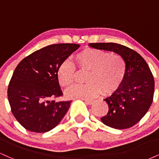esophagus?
<instances>
[{"label":"esophagus","instance_id":"1","mask_svg":"<svg viewBox=\"0 0 159 159\" xmlns=\"http://www.w3.org/2000/svg\"><path fill=\"white\" fill-rule=\"evenodd\" d=\"M83 100H84L85 103L87 104V105H92L93 102V100H88V99H83Z\"/></svg>","mask_w":159,"mask_h":159}]
</instances>
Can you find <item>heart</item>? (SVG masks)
<instances>
[{"label": "heart", "instance_id": "heart-1", "mask_svg": "<svg viewBox=\"0 0 159 159\" xmlns=\"http://www.w3.org/2000/svg\"><path fill=\"white\" fill-rule=\"evenodd\" d=\"M77 67L86 72L84 85H75L66 92L67 97L89 99L102 92L104 96L113 94L120 89L126 75V63L116 53L93 48H86L75 56ZM77 75L75 65L69 61L60 64L57 71L58 82L63 88L74 84Z\"/></svg>", "mask_w": 159, "mask_h": 159}]
</instances>
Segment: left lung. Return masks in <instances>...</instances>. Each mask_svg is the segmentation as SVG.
I'll use <instances>...</instances> for the list:
<instances>
[{
	"label": "left lung",
	"instance_id": "1",
	"mask_svg": "<svg viewBox=\"0 0 159 159\" xmlns=\"http://www.w3.org/2000/svg\"><path fill=\"white\" fill-rule=\"evenodd\" d=\"M101 50L112 51L125 60L126 75L123 84L110 97L105 98L108 112L101 120L105 125L116 129H125L138 123L151 106L155 81L148 64L135 51L114 43H90Z\"/></svg>",
	"mask_w": 159,
	"mask_h": 159
}]
</instances>
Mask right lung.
Segmentation results:
<instances>
[{"label":"right lung","instance_id":"right-lung-1","mask_svg":"<svg viewBox=\"0 0 159 159\" xmlns=\"http://www.w3.org/2000/svg\"><path fill=\"white\" fill-rule=\"evenodd\" d=\"M80 45L61 43L36 51L18 64L9 83L7 96L12 114L27 130L44 133L59 124L72 101L63 96L57 71Z\"/></svg>","mask_w":159,"mask_h":159}]
</instances>
